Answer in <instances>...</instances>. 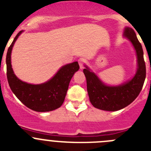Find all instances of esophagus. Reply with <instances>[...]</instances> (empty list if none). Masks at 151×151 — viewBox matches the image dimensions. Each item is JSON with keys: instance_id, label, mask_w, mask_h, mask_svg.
<instances>
[{"instance_id": "obj_1", "label": "esophagus", "mask_w": 151, "mask_h": 151, "mask_svg": "<svg viewBox=\"0 0 151 151\" xmlns=\"http://www.w3.org/2000/svg\"><path fill=\"white\" fill-rule=\"evenodd\" d=\"M78 63H79V65H80V69L83 68V64H84V60H83V59H80V60H78Z\"/></svg>"}]
</instances>
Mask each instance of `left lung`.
Masks as SVG:
<instances>
[{"label":"left lung","instance_id":"8db88e82","mask_svg":"<svg viewBox=\"0 0 151 151\" xmlns=\"http://www.w3.org/2000/svg\"><path fill=\"white\" fill-rule=\"evenodd\" d=\"M123 37L131 42L137 58V69L132 78L119 85L106 84L88 65L83 73L86 78L87 91L90 102L97 109L105 111H118L127 106L139 95L146 77L145 63L142 45L132 28L125 27Z\"/></svg>","mask_w":151,"mask_h":151}]
</instances>
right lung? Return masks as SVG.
<instances>
[{"label":"right lung","mask_w":151,"mask_h":151,"mask_svg":"<svg viewBox=\"0 0 151 151\" xmlns=\"http://www.w3.org/2000/svg\"><path fill=\"white\" fill-rule=\"evenodd\" d=\"M23 30L14 39L6 53V75L12 92L27 107L36 112H50L63 105L68 88L69 83L80 68L77 62L62 66L49 80L43 83L31 84L18 78L11 64L12 47Z\"/></svg>","instance_id":"right-lung-1"}]
</instances>
